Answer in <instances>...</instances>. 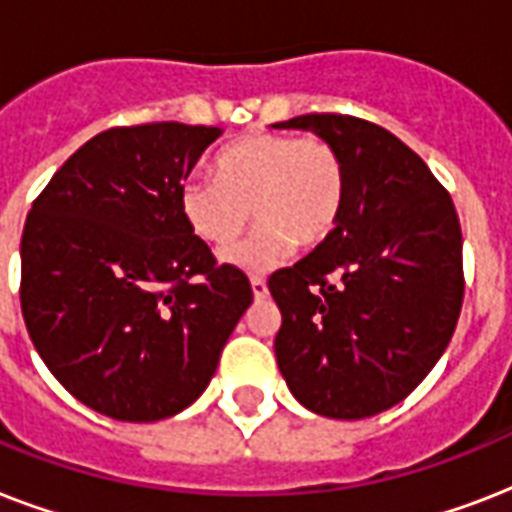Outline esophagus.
<instances>
[{"instance_id":"34e87169","label":"esophagus","mask_w":512,"mask_h":512,"mask_svg":"<svg viewBox=\"0 0 512 512\" xmlns=\"http://www.w3.org/2000/svg\"><path fill=\"white\" fill-rule=\"evenodd\" d=\"M252 292H255V300H265L268 297V284H265L263 276H252Z\"/></svg>"}]
</instances>
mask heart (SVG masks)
<instances>
[{
    "label": "heart",
    "instance_id": "b5f03b06",
    "mask_svg": "<svg viewBox=\"0 0 512 512\" xmlns=\"http://www.w3.org/2000/svg\"><path fill=\"white\" fill-rule=\"evenodd\" d=\"M345 204V164L319 135H249L215 159V175L193 172L177 188V209L201 241L225 247L252 215L257 231L223 260L265 271L297 247H316L335 231Z\"/></svg>",
    "mask_w": 512,
    "mask_h": 512
}]
</instances>
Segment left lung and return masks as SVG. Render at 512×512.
<instances>
[{"mask_svg":"<svg viewBox=\"0 0 512 512\" xmlns=\"http://www.w3.org/2000/svg\"><path fill=\"white\" fill-rule=\"evenodd\" d=\"M273 127L316 132L345 164L335 231L268 279L276 361L311 412L372 417L404 401L452 340L465 295L460 217L428 164L380 124L305 114Z\"/></svg>","mask_w":512,"mask_h":512,"instance_id":"1","label":"left lung"}]
</instances>
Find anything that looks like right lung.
<instances>
[{
    "label": "right lung",
    "mask_w": 512,
    "mask_h": 512,
    "mask_svg": "<svg viewBox=\"0 0 512 512\" xmlns=\"http://www.w3.org/2000/svg\"><path fill=\"white\" fill-rule=\"evenodd\" d=\"M220 127L151 122L87 140L31 204L20 311L58 382L95 412L154 422L212 380L252 303L185 225L177 188Z\"/></svg>",
    "instance_id": "right-lung-1"
}]
</instances>
